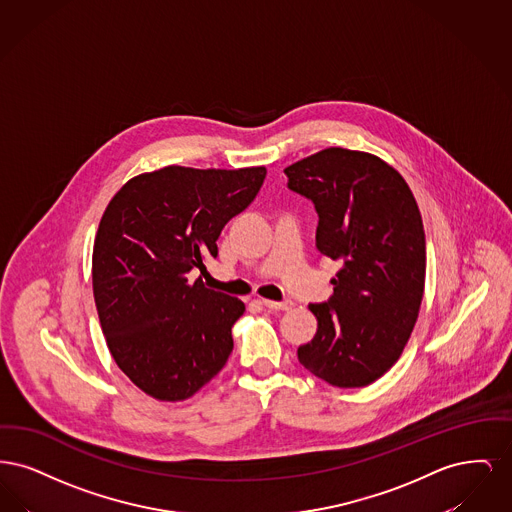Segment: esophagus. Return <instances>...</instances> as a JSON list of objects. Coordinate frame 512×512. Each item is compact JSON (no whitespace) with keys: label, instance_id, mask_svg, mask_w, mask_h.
I'll use <instances>...</instances> for the list:
<instances>
[{"label":"esophagus","instance_id":"1","mask_svg":"<svg viewBox=\"0 0 512 512\" xmlns=\"http://www.w3.org/2000/svg\"><path fill=\"white\" fill-rule=\"evenodd\" d=\"M261 303L268 309H280V311H290L293 307V301H270V299H261Z\"/></svg>","mask_w":512,"mask_h":512}]
</instances>
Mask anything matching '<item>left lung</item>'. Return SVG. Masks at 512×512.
I'll list each match as a JSON object with an SVG mask.
<instances>
[{"label": "left lung", "instance_id": "obj_1", "mask_svg": "<svg viewBox=\"0 0 512 512\" xmlns=\"http://www.w3.org/2000/svg\"><path fill=\"white\" fill-rule=\"evenodd\" d=\"M284 172L315 203L318 251L341 265L330 301L309 305L317 334L297 359L336 388H363L397 363L420 311L426 238L416 199L366 151L326 147Z\"/></svg>", "mask_w": 512, "mask_h": 512}]
</instances>
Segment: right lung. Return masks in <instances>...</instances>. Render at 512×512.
<instances>
[{
	"label": "right lung",
	"instance_id": "obj_1",
	"mask_svg": "<svg viewBox=\"0 0 512 512\" xmlns=\"http://www.w3.org/2000/svg\"><path fill=\"white\" fill-rule=\"evenodd\" d=\"M265 167L171 165L130 178L99 220L92 286L111 357L157 401L190 399L226 365L244 301L205 288L224 224L253 201Z\"/></svg>",
	"mask_w": 512,
	"mask_h": 512
}]
</instances>
